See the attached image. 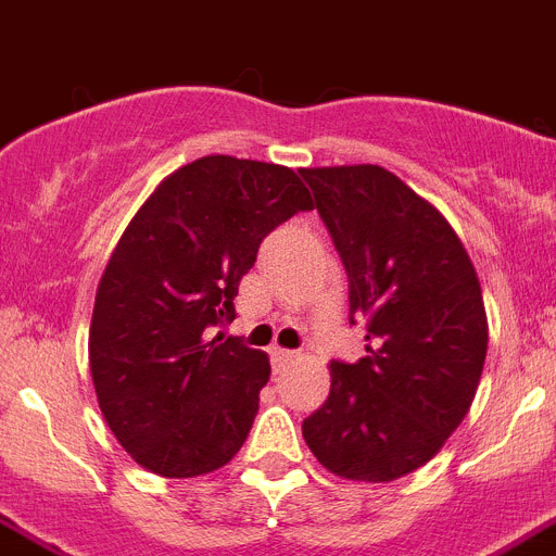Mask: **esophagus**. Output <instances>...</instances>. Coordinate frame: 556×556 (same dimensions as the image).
Listing matches in <instances>:
<instances>
[{
    "instance_id": "1",
    "label": "esophagus",
    "mask_w": 556,
    "mask_h": 556,
    "mask_svg": "<svg viewBox=\"0 0 556 556\" xmlns=\"http://www.w3.org/2000/svg\"><path fill=\"white\" fill-rule=\"evenodd\" d=\"M271 359H274V365H288V362L299 359V354H295V351H288V349H271Z\"/></svg>"
}]
</instances>
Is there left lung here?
<instances>
[{
	"label": "left lung",
	"instance_id": "left-lung-1",
	"mask_svg": "<svg viewBox=\"0 0 556 556\" xmlns=\"http://www.w3.org/2000/svg\"><path fill=\"white\" fill-rule=\"evenodd\" d=\"M302 175L349 274L351 324H367V356L331 362L304 442L331 475L392 482L428 464L475 401L489 351L480 279L450 222L389 169Z\"/></svg>",
	"mask_w": 556,
	"mask_h": 556
}]
</instances>
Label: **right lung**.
I'll return each mask as SVG.
<instances>
[{
    "instance_id": "add662e5",
    "label": "right lung",
    "mask_w": 556,
    "mask_h": 556,
    "mask_svg": "<svg viewBox=\"0 0 556 556\" xmlns=\"http://www.w3.org/2000/svg\"><path fill=\"white\" fill-rule=\"evenodd\" d=\"M290 167L205 155L175 169L128 222L98 282L90 372L109 430L161 477H200L247 442L271 365L216 326L263 238L313 211Z\"/></svg>"
}]
</instances>
